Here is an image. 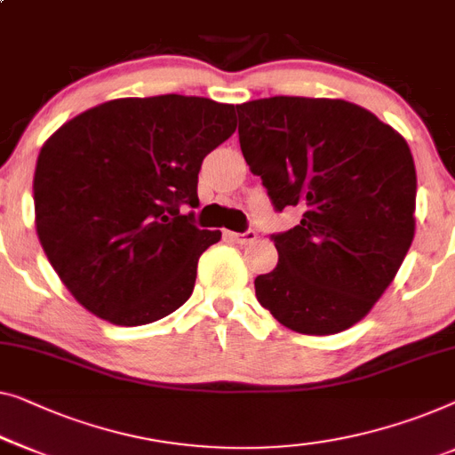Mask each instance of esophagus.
<instances>
[{"label": "esophagus", "instance_id": "1", "mask_svg": "<svg viewBox=\"0 0 455 455\" xmlns=\"http://www.w3.org/2000/svg\"><path fill=\"white\" fill-rule=\"evenodd\" d=\"M229 240H232L234 243H238V246H248V243H252L256 240V232L254 229H248V232L243 234H229Z\"/></svg>", "mask_w": 455, "mask_h": 455}]
</instances>
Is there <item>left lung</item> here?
Here are the masks:
<instances>
[{"label": "left lung", "instance_id": "left-lung-1", "mask_svg": "<svg viewBox=\"0 0 455 455\" xmlns=\"http://www.w3.org/2000/svg\"><path fill=\"white\" fill-rule=\"evenodd\" d=\"M240 148L276 212L299 226L273 235L279 262L256 299L289 331L337 334L371 312L414 238L417 170L404 137L332 98L235 104Z\"/></svg>", "mask_w": 455, "mask_h": 455}]
</instances>
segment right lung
Listing matches in <instances>:
<instances>
[{"instance_id":"add662e5","label":"right lung","mask_w":455,"mask_h":455,"mask_svg":"<svg viewBox=\"0 0 455 455\" xmlns=\"http://www.w3.org/2000/svg\"><path fill=\"white\" fill-rule=\"evenodd\" d=\"M234 131V104L166 94L98 104L44 141L35 226L77 304L141 326L190 298L199 256L221 232L199 229L180 205H199L203 157Z\"/></svg>"}]
</instances>
